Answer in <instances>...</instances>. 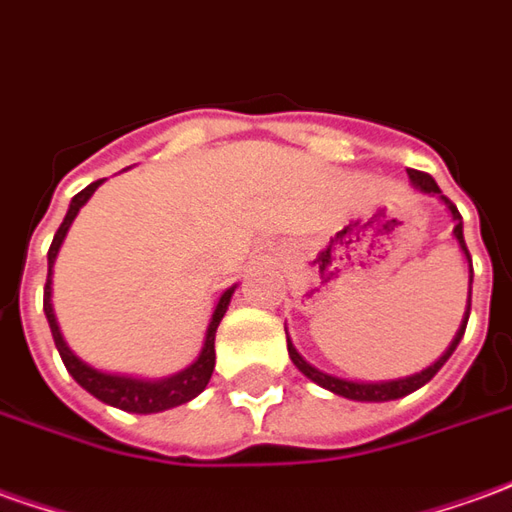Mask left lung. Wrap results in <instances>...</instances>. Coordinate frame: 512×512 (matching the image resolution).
I'll list each match as a JSON object with an SVG mask.
<instances>
[{
	"label": "left lung",
	"mask_w": 512,
	"mask_h": 512,
	"mask_svg": "<svg viewBox=\"0 0 512 512\" xmlns=\"http://www.w3.org/2000/svg\"><path fill=\"white\" fill-rule=\"evenodd\" d=\"M407 177L410 182L416 185L421 194H438L441 196V202L449 207V213H452V219H455V238L460 249H463V255L468 257V263H471V255H468V246H466V238H463V219H460V213H457V207L441 194V188H438V182L432 180L430 174H424V171H416V169H407ZM471 280H474V268H471V277H468V307H466V318H463V324H460V330H457L455 341L449 343V349L443 352L430 368H424L421 374H413V377H405V380H388V382H352V380H341V377H332V374H324V371H318L316 366H310L305 357L296 352V346L291 343L288 338V355H291L293 366L299 368L302 374H305L307 380H313L316 385L321 388H327V391L338 393L343 399H355V402H391V399H402L407 393L418 391L421 385H427V382L441 371V366L452 357V352L457 349V343L463 338V332H466V324H468V310H471Z\"/></svg>",
	"instance_id": "1"
}]
</instances>
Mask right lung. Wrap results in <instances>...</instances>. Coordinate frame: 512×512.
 <instances>
[{
  "label": "right lung",
  "instance_id": "right-lung-1",
  "mask_svg": "<svg viewBox=\"0 0 512 512\" xmlns=\"http://www.w3.org/2000/svg\"><path fill=\"white\" fill-rule=\"evenodd\" d=\"M99 182L102 180L91 182L88 188H82L80 194L71 199L69 213H66L63 224L57 227L52 246H49V255H46L49 257V274H46L44 288V313L46 321H49V330H52V338H55L57 352L63 357V366L69 368L71 377L80 382L91 396H96L99 402H105V405L119 407V410H127V413H160V410H169V407L185 405V402H191L194 396L205 391L207 382H210V374L216 368V330H219L221 318L227 313L235 285L221 293L219 305H216L213 318H210L205 346H202L199 357L188 368H182L180 374H171L166 380H138V377H124V374H105L99 368L82 363L80 357L69 349V343L63 341V335H60L55 310H52V266H55V257L60 252V244H63L66 232H69L71 221L77 219L80 207L91 199V194L99 188Z\"/></svg>",
  "mask_w": 512,
  "mask_h": 512
}]
</instances>
